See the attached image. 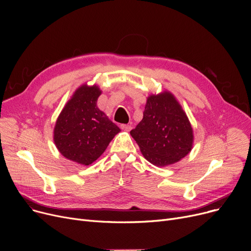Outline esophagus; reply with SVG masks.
Here are the masks:
<instances>
[{
    "label": "esophagus",
    "instance_id": "obj_1",
    "mask_svg": "<svg viewBox=\"0 0 251 251\" xmlns=\"http://www.w3.org/2000/svg\"><path fill=\"white\" fill-rule=\"evenodd\" d=\"M131 125H126V124H122L121 125V129H123L124 131H130L131 130Z\"/></svg>",
    "mask_w": 251,
    "mask_h": 251
}]
</instances>
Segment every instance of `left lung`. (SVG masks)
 <instances>
[{"mask_svg":"<svg viewBox=\"0 0 251 251\" xmlns=\"http://www.w3.org/2000/svg\"><path fill=\"white\" fill-rule=\"evenodd\" d=\"M142 155L156 167L173 165L193 147V129L175 96L169 90L147 99L142 120L130 131Z\"/></svg>","mask_w":251,"mask_h":251,"instance_id":"left-lung-1","label":"left lung"}]
</instances>
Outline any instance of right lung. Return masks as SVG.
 I'll use <instances>...</instances> for the list:
<instances>
[{"instance_id": "1", "label": "right lung", "mask_w": 251, "mask_h": 251, "mask_svg": "<svg viewBox=\"0 0 251 251\" xmlns=\"http://www.w3.org/2000/svg\"><path fill=\"white\" fill-rule=\"evenodd\" d=\"M99 85L79 86L57 118L54 142L60 153L74 163L88 166L96 162L120 132L108 116L100 111Z\"/></svg>"}]
</instances>
